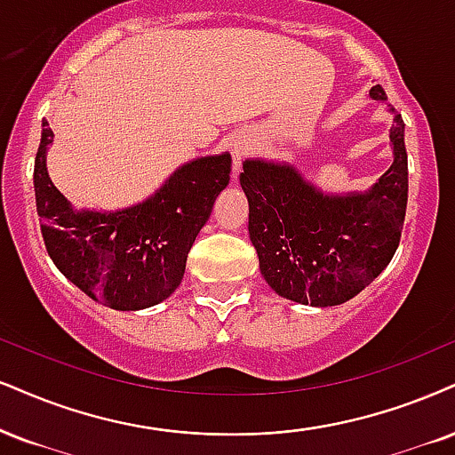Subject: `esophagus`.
<instances>
[{"label": "esophagus", "instance_id": "esophagus-1", "mask_svg": "<svg viewBox=\"0 0 455 455\" xmlns=\"http://www.w3.org/2000/svg\"><path fill=\"white\" fill-rule=\"evenodd\" d=\"M253 149L251 148V137H243V134H240V137L236 139V141L232 143V158H234V175H238V171H240V162H243V158L246 154H249V151Z\"/></svg>", "mask_w": 455, "mask_h": 455}]
</instances>
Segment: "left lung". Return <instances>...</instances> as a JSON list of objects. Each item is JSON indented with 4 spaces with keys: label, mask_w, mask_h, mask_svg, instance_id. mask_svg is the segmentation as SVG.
Segmentation results:
<instances>
[{
    "label": "left lung",
    "mask_w": 455,
    "mask_h": 455,
    "mask_svg": "<svg viewBox=\"0 0 455 455\" xmlns=\"http://www.w3.org/2000/svg\"><path fill=\"white\" fill-rule=\"evenodd\" d=\"M369 97L386 103L384 88ZM390 126L392 164L364 192L329 194L291 162L246 158L240 185L249 200V236L266 283L284 299L329 307L382 274L401 240L407 209L405 122Z\"/></svg>",
    "instance_id": "left-lung-1"
}]
</instances>
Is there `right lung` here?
<instances>
[{
	"mask_svg": "<svg viewBox=\"0 0 455 455\" xmlns=\"http://www.w3.org/2000/svg\"><path fill=\"white\" fill-rule=\"evenodd\" d=\"M54 132L42 122L33 188L42 236L54 266L91 299L145 310L175 293L196 236L228 188V151L179 166L149 198L117 211L76 209L48 175Z\"/></svg>",
	"mask_w": 455,
	"mask_h": 455,
	"instance_id": "obj_1",
	"label": "right lung"
}]
</instances>
